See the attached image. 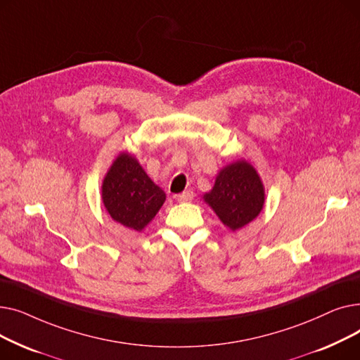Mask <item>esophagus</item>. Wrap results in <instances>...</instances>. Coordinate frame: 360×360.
I'll return each instance as SVG.
<instances>
[{
	"label": "esophagus",
	"mask_w": 360,
	"mask_h": 360,
	"mask_svg": "<svg viewBox=\"0 0 360 360\" xmlns=\"http://www.w3.org/2000/svg\"><path fill=\"white\" fill-rule=\"evenodd\" d=\"M175 198H176L179 202H190V201L194 200V193H193L191 190H188V191H184V193L178 194Z\"/></svg>",
	"instance_id": "34e87169"
}]
</instances>
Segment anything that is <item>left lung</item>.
Listing matches in <instances>:
<instances>
[{
    "instance_id": "8db88e82",
    "label": "left lung",
    "mask_w": 360,
    "mask_h": 360,
    "mask_svg": "<svg viewBox=\"0 0 360 360\" xmlns=\"http://www.w3.org/2000/svg\"><path fill=\"white\" fill-rule=\"evenodd\" d=\"M204 200L223 224L238 231L262 210L264 186L257 170L248 162L238 160L220 170L213 190Z\"/></svg>"
}]
</instances>
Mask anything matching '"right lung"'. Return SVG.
Returning <instances> with one entry per match:
<instances>
[{
    "label": "right lung",
    "instance_id": "add662e5",
    "mask_svg": "<svg viewBox=\"0 0 360 360\" xmlns=\"http://www.w3.org/2000/svg\"><path fill=\"white\" fill-rule=\"evenodd\" d=\"M102 200L113 220L141 231L160 210L166 195L140 163L124 153L113 162L103 179Z\"/></svg>",
    "mask_w": 360,
    "mask_h": 360
}]
</instances>
